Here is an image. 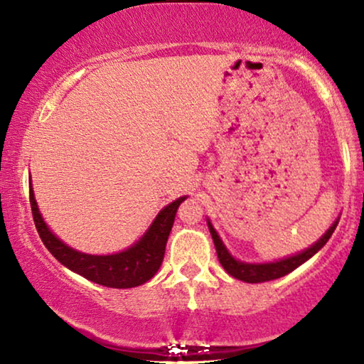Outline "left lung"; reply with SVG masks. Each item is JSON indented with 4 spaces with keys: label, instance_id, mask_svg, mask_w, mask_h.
<instances>
[{
    "label": "left lung",
    "instance_id": "left-lung-1",
    "mask_svg": "<svg viewBox=\"0 0 364 364\" xmlns=\"http://www.w3.org/2000/svg\"><path fill=\"white\" fill-rule=\"evenodd\" d=\"M338 220H340V218H336V220L333 222V225L323 233L320 240H316L311 247H308L306 250L296 253V255L282 258V260L267 262V263H247V262H240L237 260V258H233L230 255V252L227 250V247L223 245L222 238L218 237L217 230L213 228L208 218H207V223H208V230H210L212 240L215 243L218 262L222 263V267L225 268L228 275H232L233 278H237V280H242L247 283H262V282H270V280H277V278L280 277H285L290 272L295 270V268L300 267L301 263L310 260V258L315 255L316 252H320L321 248L326 245V242L330 240V237L333 235V232H335V228L338 225Z\"/></svg>",
    "mask_w": 364,
    "mask_h": 364
}]
</instances>
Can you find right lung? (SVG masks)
Listing matches in <instances>:
<instances>
[{
    "label": "right lung",
    "mask_w": 364,
    "mask_h": 364,
    "mask_svg": "<svg viewBox=\"0 0 364 364\" xmlns=\"http://www.w3.org/2000/svg\"><path fill=\"white\" fill-rule=\"evenodd\" d=\"M186 198L187 196L178 197L177 200L164 207L154 218L147 232L126 250L112 253V255H89V253L74 250L49 230L43 215L39 213L33 186L29 183V202H31L34 225L48 250L71 272L109 288H134L149 282L156 275L162 265L167 238L176 220L177 208Z\"/></svg>",
    "instance_id": "1"
}]
</instances>
